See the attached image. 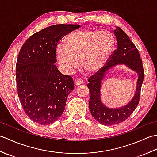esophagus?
Returning <instances> with one entry per match:
<instances>
[{"label": "esophagus", "instance_id": "34e87169", "mask_svg": "<svg viewBox=\"0 0 157 157\" xmlns=\"http://www.w3.org/2000/svg\"><path fill=\"white\" fill-rule=\"evenodd\" d=\"M74 83L75 86H79L84 84V81L81 78H76L74 80Z\"/></svg>", "mask_w": 157, "mask_h": 157}]
</instances>
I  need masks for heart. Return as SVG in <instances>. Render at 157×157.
Here are the masks:
<instances>
[{
	"label": "heart",
	"mask_w": 157,
	"mask_h": 157,
	"mask_svg": "<svg viewBox=\"0 0 157 157\" xmlns=\"http://www.w3.org/2000/svg\"><path fill=\"white\" fill-rule=\"evenodd\" d=\"M115 46V38L109 31L84 29L70 33L59 44L56 56L67 71L78 65L90 73L98 71L105 65Z\"/></svg>",
	"instance_id": "b5f03b06"
}]
</instances>
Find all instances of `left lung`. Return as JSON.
Returning <instances> with one entry per match:
<instances>
[{
    "mask_svg": "<svg viewBox=\"0 0 157 157\" xmlns=\"http://www.w3.org/2000/svg\"><path fill=\"white\" fill-rule=\"evenodd\" d=\"M113 33L117 42V48L110 56L108 63L89 78V83L87 84L90 90L89 109L91 115L98 123L106 126L116 125L125 121L134 111L139 103L140 90L144 79L142 61L136 46L120 28L116 27ZM120 64L125 65L134 71L138 74L139 78L136 92L131 101L121 108L112 109L107 108L101 101V81L108 71Z\"/></svg>",
    "mask_w": 157,
    "mask_h": 157,
    "instance_id": "1",
    "label": "left lung"
}]
</instances>
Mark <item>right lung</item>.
<instances>
[{"instance_id": "1", "label": "right lung", "mask_w": 157, "mask_h": 157, "mask_svg": "<svg viewBox=\"0 0 157 157\" xmlns=\"http://www.w3.org/2000/svg\"><path fill=\"white\" fill-rule=\"evenodd\" d=\"M79 25L57 24L35 33L23 44L16 64L20 102L28 117L40 125L56 121L64 112L74 82L56 66V48Z\"/></svg>"}]
</instances>
